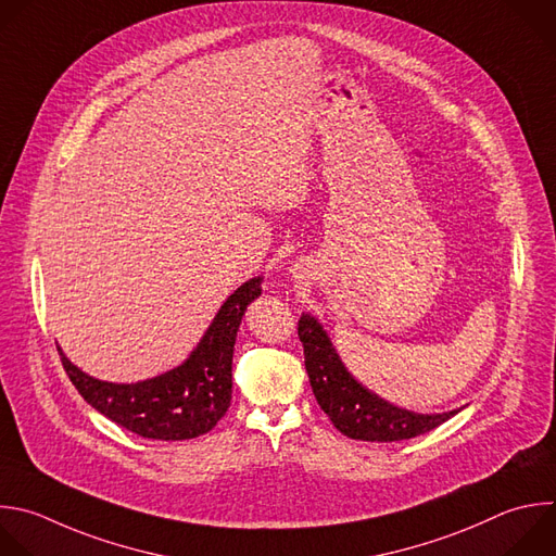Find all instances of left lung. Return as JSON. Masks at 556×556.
I'll return each instance as SVG.
<instances>
[{"instance_id":"obj_1","label":"left lung","mask_w":556,"mask_h":556,"mask_svg":"<svg viewBox=\"0 0 556 556\" xmlns=\"http://www.w3.org/2000/svg\"><path fill=\"white\" fill-rule=\"evenodd\" d=\"M299 338L303 342L305 371L314 397L323 413L331 419L336 430H340L349 439L371 443L404 441L439 428L458 413H410L364 389L346 371L329 336L309 314H303L299 318Z\"/></svg>"}]
</instances>
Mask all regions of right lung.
<instances>
[{
	"label": "right lung",
	"instance_id": "add662e5",
	"mask_svg": "<svg viewBox=\"0 0 556 556\" xmlns=\"http://www.w3.org/2000/svg\"><path fill=\"white\" fill-rule=\"evenodd\" d=\"M262 294V277L242 283L218 309L192 355L172 371L137 384H113L83 374L61 351L76 391L117 426L159 441H185L210 432L231 406V362L247 305Z\"/></svg>",
	"mask_w": 556,
	"mask_h": 556
}]
</instances>
